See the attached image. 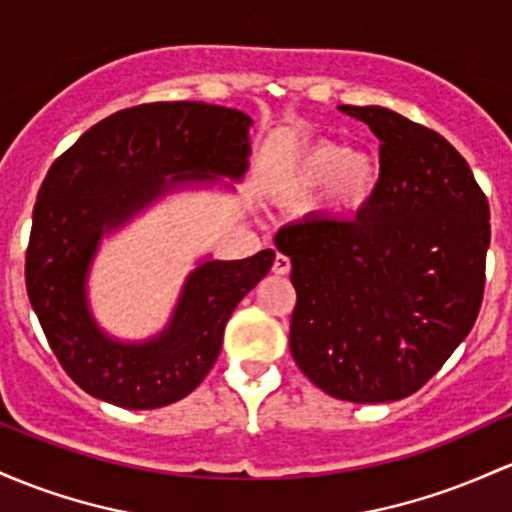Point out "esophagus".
<instances>
[{"label": "esophagus", "mask_w": 512, "mask_h": 512, "mask_svg": "<svg viewBox=\"0 0 512 512\" xmlns=\"http://www.w3.org/2000/svg\"><path fill=\"white\" fill-rule=\"evenodd\" d=\"M272 272H274V274H289V272H291V260H289V257L279 252V255L274 257Z\"/></svg>", "instance_id": "34e87169"}]
</instances>
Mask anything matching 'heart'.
<instances>
[{"label": "heart", "mask_w": 512, "mask_h": 512, "mask_svg": "<svg viewBox=\"0 0 512 512\" xmlns=\"http://www.w3.org/2000/svg\"><path fill=\"white\" fill-rule=\"evenodd\" d=\"M284 192L306 196L320 189L318 206L328 216L355 213L379 184V160L367 150H347L333 140L306 145L284 170Z\"/></svg>", "instance_id": "heart-1"}]
</instances>
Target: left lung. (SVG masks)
<instances>
[{
  "label": "left lung",
  "mask_w": 512,
  "mask_h": 512,
  "mask_svg": "<svg viewBox=\"0 0 512 512\" xmlns=\"http://www.w3.org/2000/svg\"><path fill=\"white\" fill-rule=\"evenodd\" d=\"M379 138V184L355 221L306 218L277 233L291 260L289 347L340 401L411 396L479 316L491 211L440 133L384 106H338Z\"/></svg>",
  "instance_id": "obj_1"
}]
</instances>
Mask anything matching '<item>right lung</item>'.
Masks as SVG:
<instances>
[{
    "label": "right lung",
    "mask_w": 512,
    "mask_h": 512,
    "mask_svg": "<svg viewBox=\"0 0 512 512\" xmlns=\"http://www.w3.org/2000/svg\"><path fill=\"white\" fill-rule=\"evenodd\" d=\"M252 119L204 101H155L99 121L50 165L33 209L26 291L50 350L80 389L128 411L189 396L211 372L235 306L269 272L274 250L204 260L187 277L155 338L106 335L87 301V274L104 233L174 189L238 182Z\"/></svg>",
    "instance_id": "1"
}]
</instances>
